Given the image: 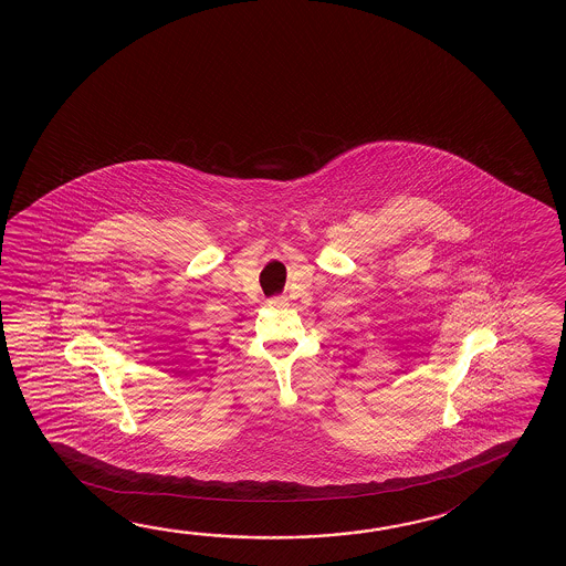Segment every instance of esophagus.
Listing matches in <instances>:
<instances>
[{
    "mask_svg": "<svg viewBox=\"0 0 566 566\" xmlns=\"http://www.w3.org/2000/svg\"><path fill=\"white\" fill-rule=\"evenodd\" d=\"M266 305L273 307V310H281V307H287L289 300L285 295H275V297H271V300L266 301Z\"/></svg>",
    "mask_w": 566,
    "mask_h": 566,
    "instance_id": "34e87169",
    "label": "esophagus"
}]
</instances>
